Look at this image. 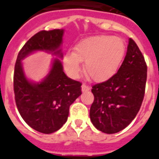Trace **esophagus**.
Here are the masks:
<instances>
[{
    "instance_id": "1",
    "label": "esophagus",
    "mask_w": 159,
    "mask_h": 159,
    "mask_svg": "<svg viewBox=\"0 0 159 159\" xmlns=\"http://www.w3.org/2000/svg\"><path fill=\"white\" fill-rule=\"evenodd\" d=\"M89 90H90V87H88L87 85H86V84H82V92H88Z\"/></svg>"
}]
</instances>
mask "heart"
Returning a JSON list of instances; mask_svg holds the SVG:
<instances>
[{"label": "heart", "mask_w": 159, "mask_h": 159, "mask_svg": "<svg viewBox=\"0 0 159 159\" xmlns=\"http://www.w3.org/2000/svg\"><path fill=\"white\" fill-rule=\"evenodd\" d=\"M126 52L120 38L110 35L93 36L79 41L74 52L67 51L63 64L70 75L77 77L85 62V72L96 82H105L116 74Z\"/></svg>", "instance_id": "1"}]
</instances>
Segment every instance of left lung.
Masks as SVG:
<instances>
[{"mask_svg":"<svg viewBox=\"0 0 159 159\" xmlns=\"http://www.w3.org/2000/svg\"><path fill=\"white\" fill-rule=\"evenodd\" d=\"M147 66L135 42L129 39L127 52L117 73L94 85V102L90 109L93 125L106 134H116L135 118L143 102Z\"/></svg>","mask_w":159,"mask_h":159,"instance_id":"obj_1","label":"left lung"}]
</instances>
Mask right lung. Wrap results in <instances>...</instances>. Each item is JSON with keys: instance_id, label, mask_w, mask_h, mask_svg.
I'll list each match as a JSON object with an SVG mask.
<instances>
[{"instance_id": "1", "label": "right lung", "mask_w": 159, "mask_h": 159, "mask_svg": "<svg viewBox=\"0 0 159 159\" xmlns=\"http://www.w3.org/2000/svg\"><path fill=\"white\" fill-rule=\"evenodd\" d=\"M64 30H43L30 39L21 48L14 72V92L18 111L31 128L43 134L58 130L67 120L69 106L82 94V83L67 77L61 60ZM36 52L56 56L51 69L39 82L26 76L22 61Z\"/></svg>"}]
</instances>
